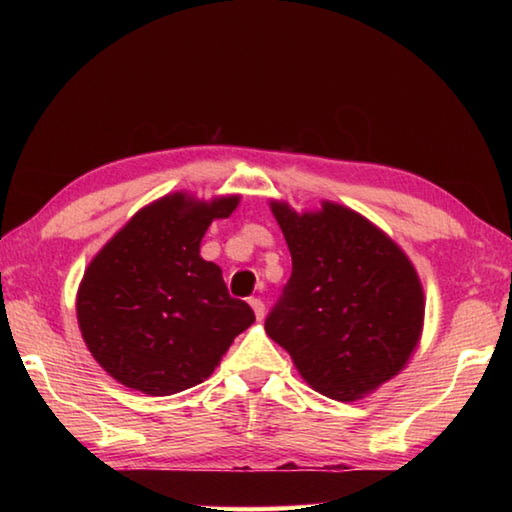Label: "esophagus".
Masks as SVG:
<instances>
[{
  "label": "esophagus",
  "mask_w": 512,
  "mask_h": 512,
  "mask_svg": "<svg viewBox=\"0 0 512 512\" xmlns=\"http://www.w3.org/2000/svg\"><path fill=\"white\" fill-rule=\"evenodd\" d=\"M248 302H250V307H253V311H255V318H257V320H264V314H266L264 302L259 300V298H250Z\"/></svg>",
  "instance_id": "34e87169"
}]
</instances>
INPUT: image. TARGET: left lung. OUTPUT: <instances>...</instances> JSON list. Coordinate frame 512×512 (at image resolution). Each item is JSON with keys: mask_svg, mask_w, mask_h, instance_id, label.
Wrapping results in <instances>:
<instances>
[{"mask_svg": "<svg viewBox=\"0 0 512 512\" xmlns=\"http://www.w3.org/2000/svg\"><path fill=\"white\" fill-rule=\"evenodd\" d=\"M293 271L266 334L320 395L361 400L400 375L424 325V289L409 255L341 203L296 212L271 201Z\"/></svg>", "mask_w": 512, "mask_h": 512, "instance_id": "obj_1", "label": "left lung"}]
</instances>
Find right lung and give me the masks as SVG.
I'll list each match as a JSON object with an SVG mask.
<instances>
[{
    "mask_svg": "<svg viewBox=\"0 0 512 512\" xmlns=\"http://www.w3.org/2000/svg\"><path fill=\"white\" fill-rule=\"evenodd\" d=\"M239 201V194L162 196L85 268L76 293L81 336L119 384L153 397L187 391L255 323L253 309L230 298L221 268L201 257L210 223L228 219Z\"/></svg>",
    "mask_w": 512,
    "mask_h": 512,
    "instance_id": "right-lung-1",
    "label": "right lung"
}]
</instances>
